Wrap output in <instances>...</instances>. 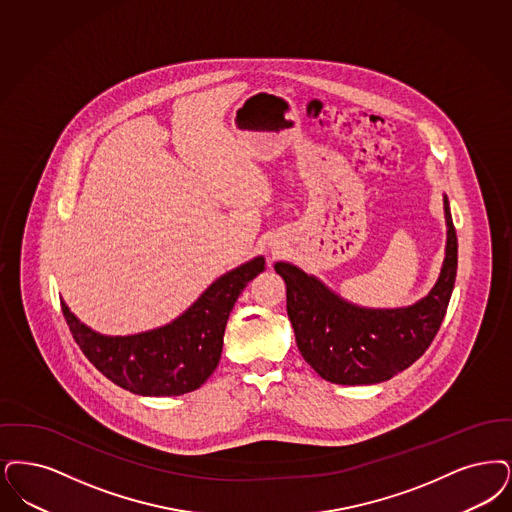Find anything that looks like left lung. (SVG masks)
Returning a JSON list of instances; mask_svg holds the SVG:
<instances>
[{
  "label": "left lung",
  "instance_id": "8db88e82",
  "mask_svg": "<svg viewBox=\"0 0 512 512\" xmlns=\"http://www.w3.org/2000/svg\"><path fill=\"white\" fill-rule=\"evenodd\" d=\"M448 244L436 286L413 307H354L297 266L276 263L287 287V316L308 366L329 383L373 385L408 369L434 341L457 274V234L444 196Z\"/></svg>",
  "mask_w": 512,
  "mask_h": 512
}]
</instances>
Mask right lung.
<instances>
[{"label":"right lung","instance_id":"right-lung-1","mask_svg":"<svg viewBox=\"0 0 512 512\" xmlns=\"http://www.w3.org/2000/svg\"><path fill=\"white\" fill-rule=\"evenodd\" d=\"M263 270L265 259L255 257L213 282L175 322L137 335L95 333L64 303L62 314L85 358L114 385L141 396H179L200 389L215 371L230 310Z\"/></svg>","mask_w":512,"mask_h":512}]
</instances>
